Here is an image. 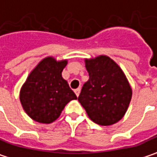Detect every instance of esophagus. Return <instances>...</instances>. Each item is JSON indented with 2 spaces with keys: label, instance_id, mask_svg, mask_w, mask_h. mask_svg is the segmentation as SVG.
<instances>
[{
  "label": "esophagus",
  "instance_id": "1",
  "mask_svg": "<svg viewBox=\"0 0 157 157\" xmlns=\"http://www.w3.org/2000/svg\"><path fill=\"white\" fill-rule=\"evenodd\" d=\"M80 87H78V88H77V89H75V94H76V95L77 96H78L79 95V93H80Z\"/></svg>",
  "mask_w": 157,
  "mask_h": 157
}]
</instances>
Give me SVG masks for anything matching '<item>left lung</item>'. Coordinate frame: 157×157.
Segmentation results:
<instances>
[{
  "instance_id": "left-lung-1",
  "label": "left lung",
  "mask_w": 157,
  "mask_h": 157,
  "mask_svg": "<svg viewBox=\"0 0 157 157\" xmlns=\"http://www.w3.org/2000/svg\"><path fill=\"white\" fill-rule=\"evenodd\" d=\"M89 79L83 85L78 102L95 123L109 126L126 113L132 89L122 70L106 55L85 60Z\"/></svg>"
}]
</instances>
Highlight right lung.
<instances>
[{
  "instance_id": "add662e5",
  "label": "right lung",
  "mask_w": 157,
  "mask_h": 157,
  "mask_svg": "<svg viewBox=\"0 0 157 157\" xmlns=\"http://www.w3.org/2000/svg\"><path fill=\"white\" fill-rule=\"evenodd\" d=\"M67 60L53 57L43 59L28 75L19 92V100L26 113L40 123H52L61 115L65 105L77 99L62 78Z\"/></svg>"
}]
</instances>
